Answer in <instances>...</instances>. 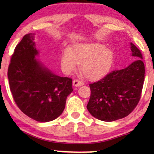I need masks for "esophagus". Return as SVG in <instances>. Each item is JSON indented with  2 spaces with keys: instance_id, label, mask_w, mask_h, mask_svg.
I'll use <instances>...</instances> for the list:
<instances>
[{
  "instance_id": "esophagus-1",
  "label": "esophagus",
  "mask_w": 154,
  "mask_h": 154,
  "mask_svg": "<svg viewBox=\"0 0 154 154\" xmlns=\"http://www.w3.org/2000/svg\"><path fill=\"white\" fill-rule=\"evenodd\" d=\"M84 85V82L82 80H79V79H75L73 80V85L75 87H79V86L83 85Z\"/></svg>"
}]
</instances>
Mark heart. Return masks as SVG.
<instances>
[{"label": "heart", "instance_id": "obj_1", "mask_svg": "<svg viewBox=\"0 0 154 154\" xmlns=\"http://www.w3.org/2000/svg\"><path fill=\"white\" fill-rule=\"evenodd\" d=\"M113 60V51L100 43L79 44L71 50L65 49L61 54V64L65 73H72L80 63L81 72L90 79L106 75Z\"/></svg>", "mask_w": 154, "mask_h": 154}]
</instances>
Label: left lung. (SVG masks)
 Masks as SVG:
<instances>
[{"mask_svg": "<svg viewBox=\"0 0 154 154\" xmlns=\"http://www.w3.org/2000/svg\"><path fill=\"white\" fill-rule=\"evenodd\" d=\"M132 56L137 59L128 67L114 70L103 78L90 84L88 111L96 119L112 122L128 116L141 98L145 78L143 55L131 43Z\"/></svg>", "mask_w": 154, "mask_h": 154, "instance_id": "left-lung-1", "label": "left lung"}]
</instances>
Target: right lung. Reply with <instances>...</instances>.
I'll return each mask as SVG.
<instances>
[{"instance_id": "right-lung-1", "label": "right lung", "mask_w": 154, "mask_h": 154, "mask_svg": "<svg viewBox=\"0 0 154 154\" xmlns=\"http://www.w3.org/2000/svg\"><path fill=\"white\" fill-rule=\"evenodd\" d=\"M34 34H26L17 44L11 58L8 78L19 109L41 122L52 121L64 110L66 98L73 91L72 79L48 70L35 59Z\"/></svg>"}]
</instances>
